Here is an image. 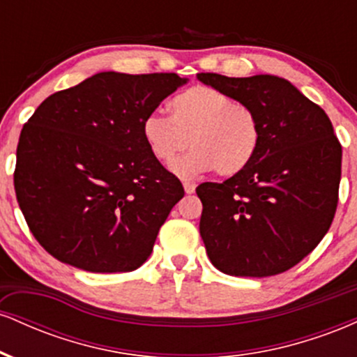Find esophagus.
<instances>
[{"mask_svg":"<svg viewBox=\"0 0 357 357\" xmlns=\"http://www.w3.org/2000/svg\"><path fill=\"white\" fill-rule=\"evenodd\" d=\"M183 186H184V191H186L188 195H192V192H195V190H196L195 184L190 183V181H184V183H183Z\"/></svg>","mask_w":357,"mask_h":357,"instance_id":"1","label":"esophagus"}]
</instances>
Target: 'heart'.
Listing matches in <instances>:
<instances>
[{"label": "heart", "mask_w": 357, "mask_h": 357, "mask_svg": "<svg viewBox=\"0 0 357 357\" xmlns=\"http://www.w3.org/2000/svg\"><path fill=\"white\" fill-rule=\"evenodd\" d=\"M167 107L171 117L154 112L144 119L142 137L165 166L173 165L190 144L193 153L174 166L181 178L213 169L220 176H235L255 158L261 126L250 105L221 90L196 85L173 97Z\"/></svg>", "instance_id": "b5f03b06"}]
</instances>
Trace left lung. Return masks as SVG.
<instances>
[{"label": "left lung", "instance_id": "1", "mask_svg": "<svg viewBox=\"0 0 357 357\" xmlns=\"http://www.w3.org/2000/svg\"><path fill=\"white\" fill-rule=\"evenodd\" d=\"M198 79L250 105L261 126L260 146L243 171L196 188L208 257L227 275L285 272L329 231L339 202L341 142L327 114L285 79Z\"/></svg>", "mask_w": 357, "mask_h": 357}]
</instances>
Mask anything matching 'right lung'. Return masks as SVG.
Segmentation results:
<instances>
[{"mask_svg": "<svg viewBox=\"0 0 357 357\" xmlns=\"http://www.w3.org/2000/svg\"><path fill=\"white\" fill-rule=\"evenodd\" d=\"M183 84L178 73L100 72L52 93L28 119L15 192L52 257L96 273L147 260L184 190L151 154L142 122Z\"/></svg>", "mask_w": 357, "mask_h": 357, "instance_id": "right-lung-1", "label": "right lung"}]
</instances>
